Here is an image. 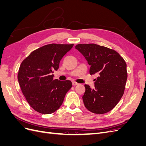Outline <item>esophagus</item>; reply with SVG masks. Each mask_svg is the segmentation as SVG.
Returning a JSON list of instances; mask_svg holds the SVG:
<instances>
[{"label": "esophagus", "instance_id": "esophagus-1", "mask_svg": "<svg viewBox=\"0 0 146 146\" xmlns=\"http://www.w3.org/2000/svg\"><path fill=\"white\" fill-rule=\"evenodd\" d=\"M72 85L73 86H76V85H77L78 83H77V82H72Z\"/></svg>", "mask_w": 146, "mask_h": 146}]
</instances>
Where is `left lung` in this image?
<instances>
[{
	"instance_id": "8db88e82",
	"label": "left lung",
	"mask_w": 146,
	"mask_h": 146,
	"mask_svg": "<svg viewBox=\"0 0 146 146\" xmlns=\"http://www.w3.org/2000/svg\"><path fill=\"white\" fill-rule=\"evenodd\" d=\"M91 67V75L98 74L94 89L85 85L82 99L85 107L96 114H104L114 108L124 92L127 79V64L115 50L96 44L76 46Z\"/></svg>"
}]
</instances>
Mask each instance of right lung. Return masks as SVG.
Returning <instances> with one entry per match:
<instances>
[{"mask_svg": "<svg viewBox=\"0 0 146 146\" xmlns=\"http://www.w3.org/2000/svg\"><path fill=\"white\" fill-rule=\"evenodd\" d=\"M73 46H44L22 62L17 75L19 86L29 105L37 112L48 114L56 111L71 88V82L54 80L52 74L59 68L60 60Z\"/></svg>", "mask_w": 146, "mask_h": 146, "instance_id": "1", "label": "right lung"}]
</instances>
